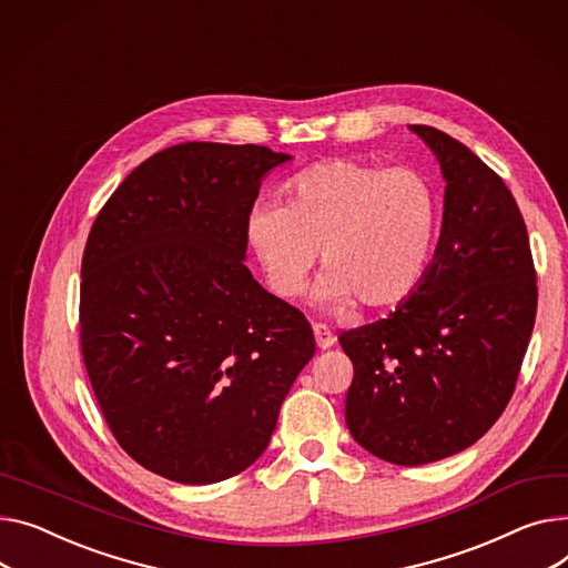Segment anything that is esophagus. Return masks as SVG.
<instances>
[{
    "instance_id": "1",
    "label": "esophagus",
    "mask_w": 568,
    "mask_h": 568,
    "mask_svg": "<svg viewBox=\"0 0 568 568\" xmlns=\"http://www.w3.org/2000/svg\"><path fill=\"white\" fill-rule=\"evenodd\" d=\"M313 333H315V343L320 349H328L335 345V335L331 333V328L326 324H313Z\"/></svg>"
}]
</instances>
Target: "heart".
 <instances>
[{"label": "heart", "mask_w": 568, "mask_h": 568, "mask_svg": "<svg viewBox=\"0 0 568 568\" xmlns=\"http://www.w3.org/2000/svg\"><path fill=\"white\" fill-rule=\"evenodd\" d=\"M434 182L413 166L382 169L328 160L287 182V203L257 201L246 214V242L264 281L292 296L320 257L326 270L313 298L339 308L390 304L420 283L438 229Z\"/></svg>", "instance_id": "obj_1"}]
</instances>
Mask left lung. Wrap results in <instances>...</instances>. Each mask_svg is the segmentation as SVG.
<instances>
[{
	"label": "left lung",
	"instance_id": "left-lung-1",
	"mask_svg": "<svg viewBox=\"0 0 568 568\" xmlns=\"http://www.w3.org/2000/svg\"><path fill=\"white\" fill-rule=\"evenodd\" d=\"M408 130L445 178L434 260L386 320L337 339L354 363V440L384 462L423 466L477 443L509 404L535 328L537 272L503 178L449 134Z\"/></svg>",
	"mask_w": 568,
	"mask_h": 568
}]
</instances>
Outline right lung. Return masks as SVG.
Returning a JSON list of instances; mask_svg holds the SVG:
<instances>
[{"label":"right lung","instance_id":"add662e5","mask_svg":"<svg viewBox=\"0 0 568 568\" xmlns=\"http://www.w3.org/2000/svg\"><path fill=\"white\" fill-rule=\"evenodd\" d=\"M290 160L253 143L171 145L121 182L89 233V379L119 445L171 481L246 470L315 354L304 313L244 264L262 178Z\"/></svg>","mask_w":568,"mask_h":568}]
</instances>
